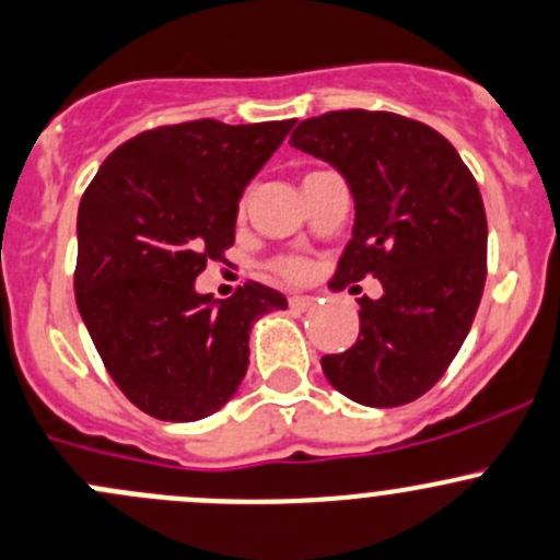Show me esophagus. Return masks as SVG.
Returning <instances> with one entry per match:
<instances>
[{
    "label": "esophagus",
    "instance_id": "esophagus-1",
    "mask_svg": "<svg viewBox=\"0 0 560 560\" xmlns=\"http://www.w3.org/2000/svg\"><path fill=\"white\" fill-rule=\"evenodd\" d=\"M288 304H291V310H296V313H304V310H310L315 304L313 296H302V293H293V296H288Z\"/></svg>",
    "mask_w": 560,
    "mask_h": 560
}]
</instances>
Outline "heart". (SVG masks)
<instances>
[{
  "mask_svg": "<svg viewBox=\"0 0 560 560\" xmlns=\"http://www.w3.org/2000/svg\"><path fill=\"white\" fill-rule=\"evenodd\" d=\"M275 269L288 280H302L307 275V264L302 258H282V261L275 264Z\"/></svg>",
  "mask_w": 560,
  "mask_h": 560,
  "instance_id": "b5f03b06",
  "label": "heart"
}]
</instances>
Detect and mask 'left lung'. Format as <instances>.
<instances>
[{
  "label": "left lung",
  "instance_id": "1",
  "mask_svg": "<svg viewBox=\"0 0 560 560\" xmlns=\"http://www.w3.org/2000/svg\"><path fill=\"white\" fill-rule=\"evenodd\" d=\"M291 143L346 176L353 234L335 291L368 275L359 337L320 359L340 395L395 408L433 389L460 351L487 278V218L457 149L433 127L389 110H329L299 121Z\"/></svg>",
  "mask_w": 560,
  "mask_h": 560
}]
</instances>
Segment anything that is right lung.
I'll list each match as a JSON object with an SVG mask.
<instances>
[{"label":"right lung","mask_w":560,"mask_h":560,"mask_svg":"<svg viewBox=\"0 0 560 560\" xmlns=\"http://www.w3.org/2000/svg\"><path fill=\"white\" fill-rule=\"evenodd\" d=\"M291 127L198 119L138 132L81 198L75 304L110 378L149 417L220 411L247 373L253 324L288 307L261 282L214 299L196 278L234 245L242 192Z\"/></svg>","instance_id":"obj_1"}]
</instances>
